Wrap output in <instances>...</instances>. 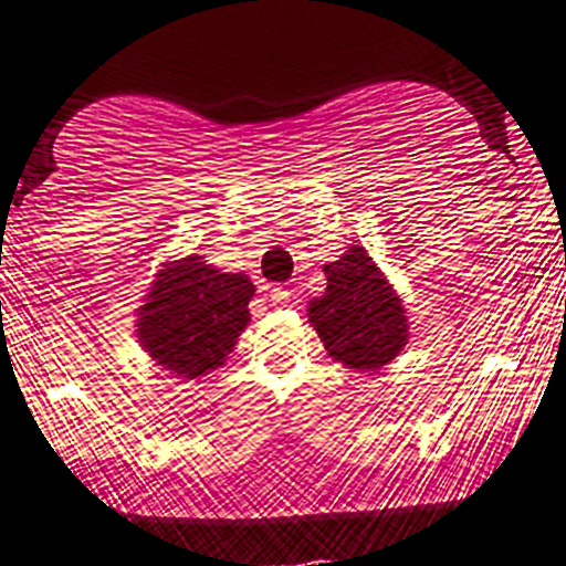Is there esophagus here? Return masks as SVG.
<instances>
[{
	"instance_id": "34e87169",
	"label": "esophagus",
	"mask_w": 566,
	"mask_h": 566,
	"mask_svg": "<svg viewBox=\"0 0 566 566\" xmlns=\"http://www.w3.org/2000/svg\"><path fill=\"white\" fill-rule=\"evenodd\" d=\"M290 290L287 287H273L271 290V301L273 304H279V307H284V304H290Z\"/></svg>"
}]
</instances>
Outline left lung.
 <instances>
[{
	"label": "left lung",
	"mask_w": 566,
	"mask_h": 566,
	"mask_svg": "<svg viewBox=\"0 0 566 566\" xmlns=\"http://www.w3.org/2000/svg\"><path fill=\"white\" fill-rule=\"evenodd\" d=\"M324 271L326 290L310 301L307 318L326 352L363 374L396 360L410 337L408 310L366 248L348 245Z\"/></svg>",
	"instance_id": "8db88e82"
}]
</instances>
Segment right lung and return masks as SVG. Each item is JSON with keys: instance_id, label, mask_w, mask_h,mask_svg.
Instances as JSON below:
<instances>
[{"instance_id": "right-lung-1", "label": "right lung", "mask_w": 566, "mask_h": 566, "mask_svg": "<svg viewBox=\"0 0 566 566\" xmlns=\"http://www.w3.org/2000/svg\"><path fill=\"white\" fill-rule=\"evenodd\" d=\"M253 290L245 273L218 271L198 253L167 262L136 310V337L176 377H203L234 352L237 337L251 321Z\"/></svg>"}]
</instances>
